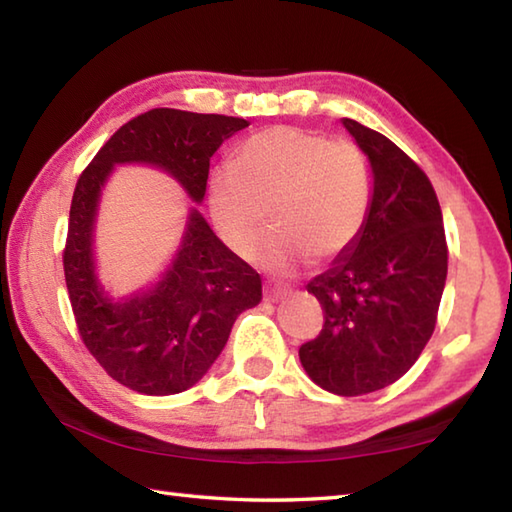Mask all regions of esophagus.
<instances>
[{
	"instance_id": "34e87169",
	"label": "esophagus",
	"mask_w": 512,
	"mask_h": 512,
	"mask_svg": "<svg viewBox=\"0 0 512 512\" xmlns=\"http://www.w3.org/2000/svg\"><path fill=\"white\" fill-rule=\"evenodd\" d=\"M291 293V288L282 286V284H266L264 286V297L268 302H277V300H284V297Z\"/></svg>"
}]
</instances>
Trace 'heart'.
<instances>
[{"label": "heart", "instance_id": "1", "mask_svg": "<svg viewBox=\"0 0 512 512\" xmlns=\"http://www.w3.org/2000/svg\"><path fill=\"white\" fill-rule=\"evenodd\" d=\"M374 176L365 152L311 129L275 125L248 136L215 172L208 203L215 228L241 257H253L271 228L277 235L262 253L273 271H293L306 259L327 264L360 239L369 219Z\"/></svg>", "mask_w": 512, "mask_h": 512}]
</instances>
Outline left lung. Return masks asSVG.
<instances>
[{
  "mask_svg": "<svg viewBox=\"0 0 512 512\" xmlns=\"http://www.w3.org/2000/svg\"><path fill=\"white\" fill-rule=\"evenodd\" d=\"M374 172L369 219L349 253L306 291L324 311L322 331L300 347L315 385L338 396L378 392L410 371L432 338L448 244L427 174L387 136L342 120Z\"/></svg>",
  "mask_w": 512,
  "mask_h": 512,
  "instance_id": "obj_1",
  "label": "left lung"
}]
</instances>
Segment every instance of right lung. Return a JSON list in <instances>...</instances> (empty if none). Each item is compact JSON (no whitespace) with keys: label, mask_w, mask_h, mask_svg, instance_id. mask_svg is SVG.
Here are the masks:
<instances>
[{"label":"right lung","mask_w":512,"mask_h":512,"mask_svg":"<svg viewBox=\"0 0 512 512\" xmlns=\"http://www.w3.org/2000/svg\"><path fill=\"white\" fill-rule=\"evenodd\" d=\"M244 127V118L150 109L120 127L76 183L62 250L73 318L98 365L138 394L170 396L197 383L224 349L237 315L262 300V277L192 210L179 257L154 291L111 304L91 257L100 185L114 163H152L201 201L210 156Z\"/></svg>","instance_id":"add662e5"}]
</instances>
